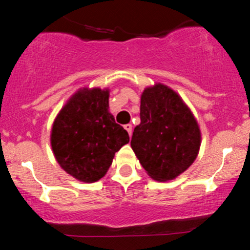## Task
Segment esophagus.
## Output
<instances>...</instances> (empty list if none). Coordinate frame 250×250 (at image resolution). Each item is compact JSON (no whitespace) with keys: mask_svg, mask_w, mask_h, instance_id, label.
<instances>
[{"mask_svg":"<svg viewBox=\"0 0 250 250\" xmlns=\"http://www.w3.org/2000/svg\"><path fill=\"white\" fill-rule=\"evenodd\" d=\"M125 129L128 131V134H129V136L131 135V129H133V127H131L130 123H128V125H125Z\"/></svg>","mask_w":250,"mask_h":250,"instance_id":"esophagus-1","label":"esophagus"}]
</instances>
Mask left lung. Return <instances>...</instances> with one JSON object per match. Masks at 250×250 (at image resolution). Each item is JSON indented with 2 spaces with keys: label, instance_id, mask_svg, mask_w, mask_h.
I'll use <instances>...</instances> for the list:
<instances>
[{
  "label": "left lung",
  "instance_id": "obj_1",
  "mask_svg": "<svg viewBox=\"0 0 250 250\" xmlns=\"http://www.w3.org/2000/svg\"><path fill=\"white\" fill-rule=\"evenodd\" d=\"M140 119L130 146L150 178L168 182L193 164L201 147V129L174 90L161 83L146 87Z\"/></svg>",
  "mask_w": 250,
  "mask_h": 250
}]
</instances>
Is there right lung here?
I'll use <instances>...</instances> for the list:
<instances>
[{
	"label": "right lung",
	"instance_id": "1",
	"mask_svg": "<svg viewBox=\"0 0 250 250\" xmlns=\"http://www.w3.org/2000/svg\"><path fill=\"white\" fill-rule=\"evenodd\" d=\"M129 142L127 130L109 112V89L78 90L57 115L51 146L66 173L84 183L103 178L115 153Z\"/></svg>",
	"mask_w": 250,
	"mask_h": 250
}]
</instances>
